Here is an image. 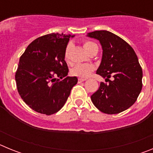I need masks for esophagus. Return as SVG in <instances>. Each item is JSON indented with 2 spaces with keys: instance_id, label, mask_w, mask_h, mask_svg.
I'll use <instances>...</instances> for the list:
<instances>
[{
  "instance_id": "esophagus-1",
  "label": "esophagus",
  "mask_w": 153,
  "mask_h": 153,
  "mask_svg": "<svg viewBox=\"0 0 153 153\" xmlns=\"http://www.w3.org/2000/svg\"><path fill=\"white\" fill-rule=\"evenodd\" d=\"M86 80V79H83V78H79L78 79V83H81V82H83V81Z\"/></svg>"
}]
</instances>
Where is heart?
Listing matches in <instances>:
<instances>
[{"label": "heart", "instance_id": "b5f03b06", "mask_svg": "<svg viewBox=\"0 0 153 153\" xmlns=\"http://www.w3.org/2000/svg\"><path fill=\"white\" fill-rule=\"evenodd\" d=\"M83 47L85 51L90 53L91 51L97 48V45L94 42L90 41V40H86L83 42ZM72 48V44H68L65 48L64 51V59L67 62L70 60V51ZM94 70V67L93 65L89 64V63H84V64H77L74 66L71 69V74L76 76H78L79 78H85L88 77L92 72Z\"/></svg>", "mask_w": 153, "mask_h": 153}]
</instances>
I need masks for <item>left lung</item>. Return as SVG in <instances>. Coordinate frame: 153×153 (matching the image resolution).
<instances>
[{"instance_id":"1","label":"left lung","mask_w":153,"mask_h":153,"mask_svg":"<svg viewBox=\"0 0 153 153\" xmlns=\"http://www.w3.org/2000/svg\"><path fill=\"white\" fill-rule=\"evenodd\" d=\"M87 36L100 42L102 56L97 74L108 82H101L91 96L92 102L106 114L121 113L134 104L143 87V70L137 56L128 43L109 31L96 30Z\"/></svg>"}]
</instances>
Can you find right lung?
Here are the masks:
<instances>
[{"mask_svg":"<svg viewBox=\"0 0 153 153\" xmlns=\"http://www.w3.org/2000/svg\"><path fill=\"white\" fill-rule=\"evenodd\" d=\"M71 36L58 33L40 36L20 57L15 74L17 91L37 113L51 115L59 111L77 83L76 76H67L69 69L64 60Z\"/></svg>","mask_w":153,"mask_h":153,"instance_id":"add662e5","label":"right lung"}]
</instances>
